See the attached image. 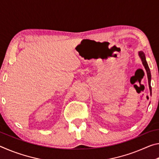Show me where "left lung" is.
I'll use <instances>...</instances> for the list:
<instances>
[{
	"label": "left lung",
	"instance_id": "obj_1",
	"mask_svg": "<svg viewBox=\"0 0 159 159\" xmlns=\"http://www.w3.org/2000/svg\"><path fill=\"white\" fill-rule=\"evenodd\" d=\"M139 57H140L142 61V64H143V65L144 66V68L147 71V76H148V80H149V90H150V92H151V95H152V87H151V73H150V70H149V66H148V64H147V62L146 61V58H145V55H144V52H142V51H140V52H139Z\"/></svg>",
	"mask_w": 159,
	"mask_h": 159
}]
</instances>
